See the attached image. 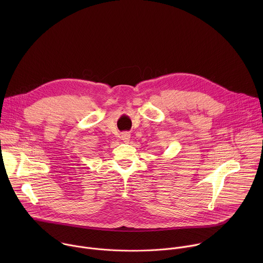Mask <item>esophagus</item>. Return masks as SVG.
Wrapping results in <instances>:
<instances>
[{
	"instance_id": "1",
	"label": "esophagus",
	"mask_w": 263,
	"mask_h": 263,
	"mask_svg": "<svg viewBox=\"0 0 263 263\" xmlns=\"http://www.w3.org/2000/svg\"><path fill=\"white\" fill-rule=\"evenodd\" d=\"M122 139H123L125 142H128V141L130 140V133H128V132L122 133Z\"/></svg>"
}]
</instances>
